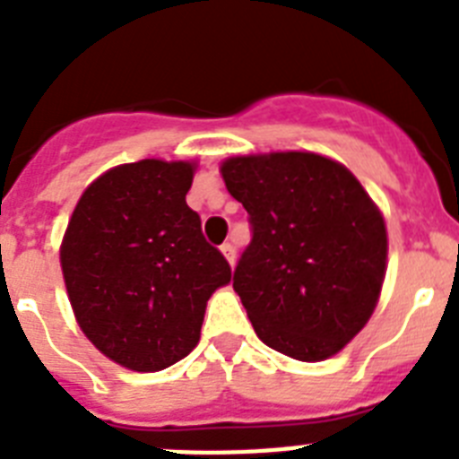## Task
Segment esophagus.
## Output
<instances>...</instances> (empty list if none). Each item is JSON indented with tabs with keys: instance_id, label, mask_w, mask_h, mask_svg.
I'll list each match as a JSON object with an SVG mask.
<instances>
[{
	"instance_id": "34e87169",
	"label": "esophagus",
	"mask_w": 459,
	"mask_h": 459,
	"mask_svg": "<svg viewBox=\"0 0 459 459\" xmlns=\"http://www.w3.org/2000/svg\"><path fill=\"white\" fill-rule=\"evenodd\" d=\"M221 253L225 255L227 262H230V264L234 266V259H237V248H234L232 243H222V246H221Z\"/></svg>"
}]
</instances>
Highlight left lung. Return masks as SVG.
Returning a JSON list of instances; mask_svg holds the SVG:
<instances>
[{
  "mask_svg": "<svg viewBox=\"0 0 459 459\" xmlns=\"http://www.w3.org/2000/svg\"><path fill=\"white\" fill-rule=\"evenodd\" d=\"M221 174L253 227L234 291L257 338L306 363L338 354L379 301L381 211L350 169L319 153L232 156Z\"/></svg>",
  "mask_w": 459,
  "mask_h": 459,
  "instance_id": "left-lung-1",
  "label": "left lung"
}]
</instances>
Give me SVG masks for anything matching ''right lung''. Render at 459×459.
<instances>
[{
	"label": "right lung",
	"instance_id": "add662e5",
	"mask_svg": "<svg viewBox=\"0 0 459 459\" xmlns=\"http://www.w3.org/2000/svg\"><path fill=\"white\" fill-rule=\"evenodd\" d=\"M195 163L147 158L108 169L80 197L64 234L68 301L100 354L158 372L200 342L206 301L232 269L186 204Z\"/></svg>",
	"mask_w": 459,
	"mask_h": 459
}]
</instances>
